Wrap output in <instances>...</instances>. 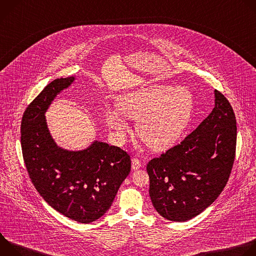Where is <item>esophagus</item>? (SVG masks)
Instances as JSON below:
<instances>
[{
  "label": "esophagus",
  "instance_id": "34e87169",
  "mask_svg": "<svg viewBox=\"0 0 256 256\" xmlns=\"http://www.w3.org/2000/svg\"><path fill=\"white\" fill-rule=\"evenodd\" d=\"M140 167H142L140 161L138 158H134V159L132 160V170H138V169H140Z\"/></svg>",
  "mask_w": 256,
  "mask_h": 256
}]
</instances>
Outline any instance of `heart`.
<instances>
[{
  "label": "heart",
  "mask_w": 256,
  "mask_h": 256,
  "mask_svg": "<svg viewBox=\"0 0 256 256\" xmlns=\"http://www.w3.org/2000/svg\"><path fill=\"white\" fill-rule=\"evenodd\" d=\"M118 109L105 114L108 126L124 134L128 126L122 114L138 122V132L153 149L175 142L188 128L194 110V96L184 87L152 86L122 95Z\"/></svg>",
  "instance_id": "obj_1"
}]
</instances>
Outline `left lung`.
<instances>
[{
  "label": "left lung",
  "instance_id": "8db88e82",
  "mask_svg": "<svg viewBox=\"0 0 256 256\" xmlns=\"http://www.w3.org/2000/svg\"><path fill=\"white\" fill-rule=\"evenodd\" d=\"M210 116L180 144L147 164L150 198L167 220L188 221L226 186L236 153L237 126L228 99L214 90Z\"/></svg>",
  "mask_w": 256,
  "mask_h": 256
}]
</instances>
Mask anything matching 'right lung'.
Listing matches in <instances>:
<instances>
[{"instance_id": "right-lung-1", "label": "right lung", "mask_w": 256, "mask_h": 256, "mask_svg": "<svg viewBox=\"0 0 256 256\" xmlns=\"http://www.w3.org/2000/svg\"><path fill=\"white\" fill-rule=\"evenodd\" d=\"M74 80H54L27 106L21 122V148L29 177L44 200L62 214L87 224L112 206L132 161L126 151L98 140L77 152L58 147L44 114Z\"/></svg>"}]
</instances>
